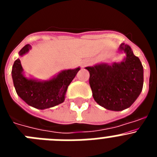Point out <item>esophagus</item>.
Instances as JSON below:
<instances>
[{
  "instance_id": "obj_1",
  "label": "esophagus",
  "mask_w": 157,
  "mask_h": 157,
  "mask_svg": "<svg viewBox=\"0 0 157 157\" xmlns=\"http://www.w3.org/2000/svg\"><path fill=\"white\" fill-rule=\"evenodd\" d=\"M87 63H88V61H85V62H83L82 65H83V66H86V65Z\"/></svg>"
}]
</instances>
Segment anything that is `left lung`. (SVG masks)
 <instances>
[{
  "label": "left lung",
  "instance_id": "left-lung-1",
  "mask_svg": "<svg viewBox=\"0 0 157 157\" xmlns=\"http://www.w3.org/2000/svg\"><path fill=\"white\" fill-rule=\"evenodd\" d=\"M120 52L126 56L112 64L101 63L86 67L94 101L111 111H123L133 105L143 87V67L129 45L122 43Z\"/></svg>",
  "mask_w": 157,
  "mask_h": 157
}]
</instances>
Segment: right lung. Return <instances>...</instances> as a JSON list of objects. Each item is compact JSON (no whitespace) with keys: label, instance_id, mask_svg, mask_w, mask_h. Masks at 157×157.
<instances>
[{"label":"right lung","instance_id":"obj_1","mask_svg":"<svg viewBox=\"0 0 157 157\" xmlns=\"http://www.w3.org/2000/svg\"><path fill=\"white\" fill-rule=\"evenodd\" d=\"M31 49L26 45L19 52L23 56ZM80 67L63 70L48 80L35 79L24 75L20 59L14 62L12 70L13 84L18 96L28 105L37 109H49L63 103L67 87L74 79Z\"/></svg>","mask_w":157,"mask_h":157}]
</instances>
